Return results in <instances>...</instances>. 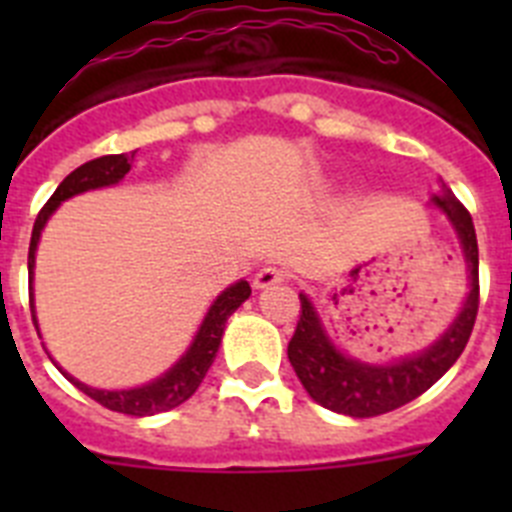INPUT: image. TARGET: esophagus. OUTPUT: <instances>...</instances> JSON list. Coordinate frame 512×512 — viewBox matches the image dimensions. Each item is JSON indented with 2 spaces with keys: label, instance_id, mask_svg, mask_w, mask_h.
<instances>
[{
  "label": "esophagus",
  "instance_id": "1",
  "mask_svg": "<svg viewBox=\"0 0 512 512\" xmlns=\"http://www.w3.org/2000/svg\"><path fill=\"white\" fill-rule=\"evenodd\" d=\"M287 279V271L279 269V266H261L256 274H253V287L256 289H269L274 287V284L284 282Z\"/></svg>",
  "mask_w": 512,
  "mask_h": 512
}]
</instances>
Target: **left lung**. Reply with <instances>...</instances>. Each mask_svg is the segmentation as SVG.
<instances>
[{
  "label": "left lung",
  "instance_id": "obj_1",
  "mask_svg": "<svg viewBox=\"0 0 512 512\" xmlns=\"http://www.w3.org/2000/svg\"><path fill=\"white\" fill-rule=\"evenodd\" d=\"M431 202L454 225L469 269V295L464 307L454 323L446 328V333L431 346L390 364L351 359L330 341L315 305L305 292H300L302 315L297 320L295 336L287 346L289 364L300 377L307 395L333 413L351 415V418H374V415L408 405L449 372L472 336L479 307V248L472 215L443 182L441 194H433Z\"/></svg>",
  "mask_w": 512,
  "mask_h": 512
}]
</instances>
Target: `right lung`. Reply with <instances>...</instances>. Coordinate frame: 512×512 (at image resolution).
Instances as JSON below:
<instances>
[{
  "instance_id": "right-lung-1",
  "label": "right lung",
  "mask_w": 512,
  "mask_h": 512,
  "mask_svg": "<svg viewBox=\"0 0 512 512\" xmlns=\"http://www.w3.org/2000/svg\"><path fill=\"white\" fill-rule=\"evenodd\" d=\"M130 161L125 153H117V156H102L81 164L79 169L71 171L58 189L53 192V197L45 202L43 210L38 212V220L33 225V238H30V253H27V274H30V310H33V323L38 328V318H35V305H33V274H35V251H38L40 233H43L45 223L51 220L53 212L58 210V205L76 194L89 192V189H102L112 187V184L122 182L125 174L130 171ZM251 297V287H248L246 279L230 284L225 292L215 297V302L207 310L205 320H202L200 330L194 341L189 343V348L184 351V356L171 366L169 372H164L161 377H156L153 382L143 384V387H130V390H97V387H89V384L79 382L76 377L66 374L76 390H81L84 395H89L92 400H97L99 405H104L107 410H115V413L135 415V418H143V415H156L166 413L171 408H179L182 402H187L189 397L197 392V387L205 379L207 369L212 366L217 356V348L223 341V330L228 318L233 315L243 302Z\"/></svg>"
}]
</instances>
